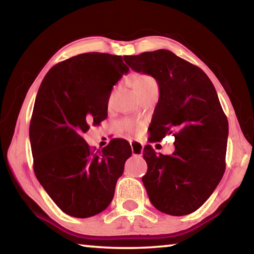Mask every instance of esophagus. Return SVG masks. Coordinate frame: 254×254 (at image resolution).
Masks as SVG:
<instances>
[{"label":"esophagus","instance_id":"obj_1","mask_svg":"<svg viewBox=\"0 0 254 254\" xmlns=\"http://www.w3.org/2000/svg\"><path fill=\"white\" fill-rule=\"evenodd\" d=\"M130 145H131L133 156H139V157L142 156V153H143V144L142 143H140L139 141L132 140V141H130Z\"/></svg>","mask_w":254,"mask_h":254}]
</instances>
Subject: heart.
Listing matches in <instances>:
<instances>
[{
	"mask_svg": "<svg viewBox=\"0 0 254 254\" xmlns=\"http://www.w3.org/2000/svg\"><path fill=\"white\" fill-rule=\"evenodd\" d=\"M150 84H156V80H154L151 76L139 74L133 77V86H134L136 92L147 87Z\"/></svg>",
	"mask_w": 254,
	"mask_h": 254,
	"instance_id": "heart-1",
	"label": "heart"
}]
</instances>
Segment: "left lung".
Here are the masks:
<instances>
[{"instance_id":"1","label":"left lung","mask_w":254,"mask_h":254,"mask_svg":"<svg viewBox=\"0 0 254 254\" xmlns=\"http://www.w3.org/2000/svg\"><path fill=\"white\" fill-rule=\"evenodd\" d=\"M136 72L159 85L158 104L150 127L151 141L174 133L175 151L143 149L148 171L142 177L149 199L158 210L183 216L198 209L220 184L225 171L229 123L208 76L166 49L124 56Z\"/></svg>"}]
</instances>
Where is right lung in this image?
<instances>
[{
    "label": "right lung",
    "mask_w": 254,
    "mask_h": 254,
    "mask_svg": "<svg viewBox=\"0 0 254 254\" xmlns=\"http://www.w3.org/2000/svg\"><path fill=\"white\" fill-rule=\"evenodd\" d=\"M128 70L121 56L80 54L51 68L38 91L29 130L34 174L70 216L91 217L110 205L132 154L126 140L95 152L81 136L106 119L112 88Z\"/></svg>",
    "instance_id": "add662e5"
}]
</instances>
